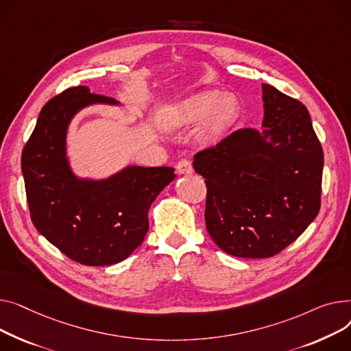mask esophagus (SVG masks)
<instances>
[{"instance_id": "34e87169", "label": "esophagus", "mask_w": 351, "mask_h": 351, "mask_svg": "<svg viewBox=\"0 0 351 351\" xmlns=\"http://www.w3.org/2000/svg\"><path fill=\"white\" fill-rule=\"evenodd\" d=\"M176 170L178 174H191L193 173V166L190 160H181L177 162Z\"/></svg>"}]
</instances>
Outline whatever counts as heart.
Here are the masks:
<instances>
[{"instance_id":"b5f03b06","label":"heart","mask_w":351,"mask_h":351,"mask_svg":"<svg viewBox=\"0 0 351 351\" xmlns=\"http://www.w3.org/2000/svg\"><path fill=\"white\" fill-rule=\"evenodd\" d=\"M239 114L241 103L235 95L208 89L184 97L161 110L158 123L166 130L176 132L191 128L204 119L199 140L215 143L235 125Z\"/></svg>"}]
</instances>
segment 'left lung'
I'll return each instance as SVG.
<instances>
[{"label":"left lung","mask_w":351,"mask_h":351,"mask_svg":"<svg viewBox=\"0 0 351 351\" xmlns=\"http://www.w3.org/2000/svg\"><path fill=\"white\" fill-rule=\"evenodd\" d=\"M262 129L245 128L194 156L205 178V223L219 248L269 258L320 210L323 150L304 105L262 84Z\"/></svg>","instance_id":"left-lung-1"}]
</instances>
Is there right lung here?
<instances>
[{
  "instance_id": "add662e5",
  "label": "right lung",
  "mask_w": 351,
  "mask_h": 351,
  "mask_svg": "<svg viewBox=\"0 0 351 351\" xmlns=\"http://www.w3.org/2000/svg\"><path fill=\"white\" fill-rule=\"evenodd\" d=\"M95 105L120 106V101L86 86L51 99L25 144L21 169L38 232L75 262L106 266L141 245L150 205L176 174L171 167L126 166L109 177H79L68 157V130L80 110Z\"/></svg>"
}]
</instances>
